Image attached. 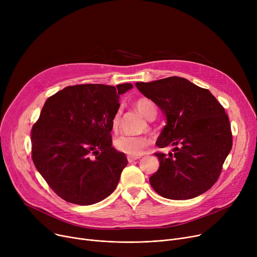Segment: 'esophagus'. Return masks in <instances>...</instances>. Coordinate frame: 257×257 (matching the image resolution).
I'll use <instances>...</instances> for the list:
<instances>
[{
	"label": "esophagus",
	"mask_w": 257,
	"mask_h": 257,
	"mask_svg": "<svg viewBox=\"0 0 257 257\" xmlns=\"http://www.w3.org/2000/svg\"><path fill=\"white\" fill-rule=\"evenodd\" d=\"M140 158H141L140 156H128V161H129V163H133V161H136Z\"/></svg>",
	"instance_id": "obj_1"
}]
</instances>
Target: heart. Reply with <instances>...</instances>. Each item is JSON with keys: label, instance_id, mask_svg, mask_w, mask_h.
Listing matches in <instances>:
<instances>
[{"label": "heart", "instance_id": "heart-1", "mask_svg": "<svg viewBox=\"0 0 257 257\" xmlns=\"http://www.w3.org/2000/svg\"><path fill=\"white\" fill-rule=\"evenodd\" d=\"M137 110L148 119H153L156 114V106L153 101L147 98H141L134 103ZM120 114L116 111L111 120L112 130L115 132L119 126ZM150 144V140L147 137H132V136H120L114 141L115 149L121 153H125L129 156H140L144 153L148 146Z\"/></svg>", "mask_w": 257, "mask_h": 257}]
</instances>
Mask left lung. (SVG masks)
Masks as SVG:
<instances>
[{"label":"left lung","instance_id":"obj_1","mask_svg":"<svg viewBox=\"0 0 257 257\" xmlns=\"http://www.w3.org/2000/svg\"><path fill=\"white\" fill-rule=\"evenodd\" d=\"M136 86L166 116L156 146L174 147L167 156L155 153L159 168L149 179L153 190L171 200L193 199L208 191L232 148L223 106L208 89L180 77L137 82Z\"/></svg>","mask_w":257,"mask_h":257}]
</instances>
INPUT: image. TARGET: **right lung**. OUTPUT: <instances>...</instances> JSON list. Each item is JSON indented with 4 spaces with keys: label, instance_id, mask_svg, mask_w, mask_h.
I'll return each mask as SVG.
<instances>
[{
    "label": "right lung",
    "instance_id": "obj_1",
    "mask_svg": "<svg viewBox=\"0 0 257 257\" xmlns=\"http://www.w3.org/2000/svg\"><path fill=\"white\" fill-rule=\"evenodd\" d=\"M132 87L73 85L46 101L31 131L32 159L63 200L91 205L115 190L128 160L112 147L111 120L119 96Z\"/></svg>",
    "mask_w": 257,
    "mask_h": 257
}]
</instances>
